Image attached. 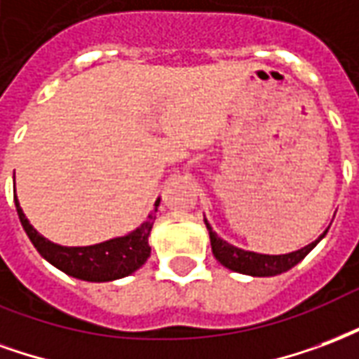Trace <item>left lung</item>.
Segmentation results:
<instances>
[{
  "label": "left lung",
  "instance_id": "1",
  "mask_svg": "<svg viewBox=\"0 0 359 359\" xmlns=\"http://www.w3.org/2000/svg\"><path fill=\"white\" fill-rule=\"evenodd\" d=\"M206 229L210 233V243H212V252L216 256L222 266H226L227 269H233L239 273H247V276L255 277H269L277 276V273H283L292 266H297L302 258H304L310 250L319 243V239H323V233L318 241L310 243L308 247L300 248L297 252H290V255H279V256H269V255H256V252H248V250H241V248L229 245L224 239H219L218 235L212 231L210 224L206 222Z\"/></svg>",
  "mask_w": 359,
  "mask_h": 359
}]
</instances>
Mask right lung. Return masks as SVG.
<instances>
[{
    "label": "right lung",
    "instance_id": "1",
    "mask_svg": "<svg viewBox=\"0 0 359 359\" xmlns=\"http://www.w3.org/2000/svg\"><path fill=\"white\" fill-rule=\"evenodd\" d=\"M158 203H161V198L154 203V212H156ZM15 206H17L20 224L25 227L26 235L30 237L36 250L46 258L47 262L53 264L55 268H59L76 279H83V281L120 279V277L130 276L132 271L141 268L151 255L149 235H151V227L156 218L154 212L149 214L145 224H141L135 231L126 237L104 241V243L91 245V247H61V245H55L51 241L43 239L28 224L25 212L18 205L17 195H15Z\"/></svg>",
    "mask_w": 359,
    "mask_h": 359
}]
</instances>
